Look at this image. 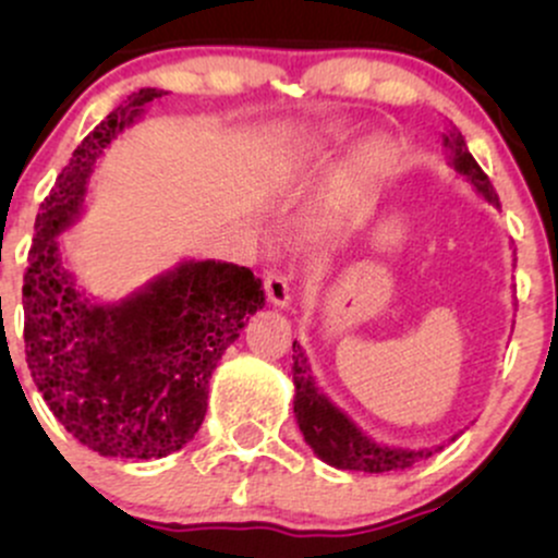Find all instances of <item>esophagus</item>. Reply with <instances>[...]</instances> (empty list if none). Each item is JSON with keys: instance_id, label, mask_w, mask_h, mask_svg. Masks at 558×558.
<instances>
[{"instance_id": "esophagus-1", "label": "esophagus", "mask_w": 558, "mask_h": 558, "mask_svg": "<svg viewBox=\"0 0 558 558\" xmlns=\"http://www.w3.org/2000/svg\"><path fill=\"white\" fill-rule=\"evenodd\" d=\"M265 293H267V299H270L272 306H280V310H283V306L291 304V299H293L291 275H288V272H278V270L267 272V278H265Z\"/></svg>"}]
</instances>
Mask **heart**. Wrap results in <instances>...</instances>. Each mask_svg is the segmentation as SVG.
<instances>
[{"label":"heart","instance_id":"heart-1","mask_svg":"<svg viewBox=\"0 0 558 558\" xmlns=\"http://www.w3.org/2000/svg\"><path fill=\"white\" fill-rule=\"evenodd\" d=\"M388 151L380 141H369L362 149H356L351 155L349 162H345V170L341 172V181L336 183V191H332L328 207H325V220H336L338 215L349 207V202L367 185L377 172L386 165Z\"/></svg>","mask_w":558,"mask_h":558}]
</instances>
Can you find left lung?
<instances>
[{
	"mask_svg": "<svg viewBox=\"0 0 558 558\" xmlns=\"http://www.w3.org/2000/svg\"><path fill=\"white\" fill-rule=\"evenodd\" d=\"M444 146L448 155V165L464 175L466 181L475 185V191L493 207L498 204V194L493 191L475 157L466 149L464 136L451 128L444 133ZM293 386H296V396H293V414H296L299 430L304 433V440L312 446V451L323 459L325 464L336 466V470H354V472H390V470H407L414 466L422 459L433 457L438 448H393L380 446L373 438H367L360 427L354 425L341 409L332 403L328 396L315 386L312 377V367L306 362L304 349L293 341Z\"/></svg>",
	"mask_w": 558,
	"mask_h": 558,
	"instance_id": "left-lung-1",
	"label": "left lung"
}]
</instances>
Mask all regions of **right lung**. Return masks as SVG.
I'll return each mask as SVG.
<instances>
[{"mask_svg": "<svg viewBox=\"0 0 558 558\" xmlns=\"http://www.w3.org/2000/svg\"><path fill=\"white\" fill-rule=\"evenodd\" d=\"M157 96L131 94L81 141L36 215L23 275L31 377L78 444L114 459H162L194 438L217 362L265 306L262 280L230 262H181L112 304L65 270L57 235L81 217L96 159Z\"/></svg>", "mask_w": 558, "mask_h": 558, "instance_id": "add662e5", "label": "right lung"}]
</instances>
